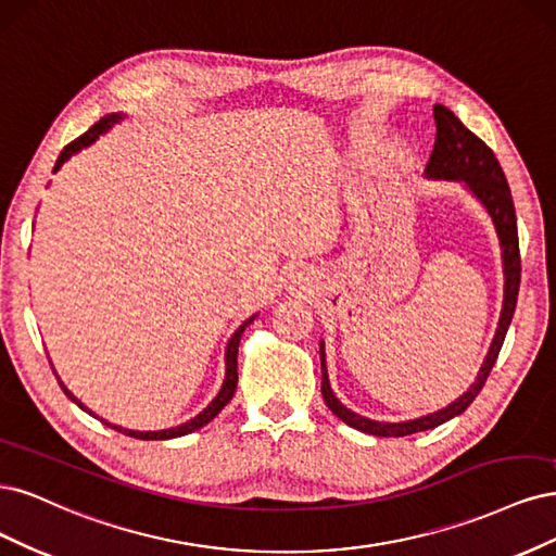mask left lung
<instances>
[{
    "instance_id": "left-lung-1",
    "label": "left lung",
    "mask_w": 556,
    "mask_h": 556,
    "mask_svg": "<svg viewBox=\"0 0 556 556\" xmlns=\"http://www.w3.org/2000/svg\"><path fill=\"white\" fill-rule=\"evenodd\" d=\"M434 122H437V140L432 156L427 161V175L439 177V180H462L473 191L476 199L488 207L490 217L496 226V236L501 242V256H504V309H501L498 328L492 339V346L488 351L485 363H482L476 383L464 392V395L445 406L437 414H429L418 420L408 422H376L369 418H363L349 410L342 402H339L328 381V369H326V351L324 342H320V371H324V381H320V392H324V400L332 414L344 420L349 427L361 429L365 434L374 437H408L416 432H425V429H432L443 425L459 414H464L471 406V402L478 397V392L485 386L488 376L496 363L498 351L504 346V339L508 332V326L515 314L517 304V291H519V270H522V263H519V240H517V217H515V205L510 187L504 170H501L494 152L482 142L476 134H471L464 124L455 117V113L445 105H434Z\"/></svg>"
}]
</instances>
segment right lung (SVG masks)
<instances>
[{
	"label": "right lung",
	"instance_id": "obj_1",
	"mask_svg": "<svg viewBox=\"0 0 556 556\" xmlns=\"http://www.w3.org/2000/svg\"><path fill=\"white\" fill-rule=\"evenodd\" d=\"M117 122V117L115 115H111V117H103V119H99L92 129L89 131H85L80 138H76L74 142H68V146L62 150V154H60V159L55 161V168H52V173H58L60 168H62V164L64 161L71 156V154H76V152H80L83 148H87V146H92V142L103 134V131H109L113 124ZM256 316H252L249 320H244V324L236 330V334L230 337V342H228V346H226V379H224V386H222V390H219V395L212 400V404L205 408V410H201L199 416H195L193 420H189V422H185V425H180V427H170V429H161V432H134V429H124V427H117V425H111V422H105V425H111L113 429H117V432H122V434H127V437H134V439H140V441H164V439H175V437H185V434H189V432H195V429H201L203 425H207L210 420H214L217 418L219 414H222V408L232 400V392H236V388H238V346H240V337H242V332H244V328L252 324ZM55 371V369H52ZM60 381V379H58ZM60 386H62V390H64V395L68 397V400H74L80 408H85V410H89L87 406H83L74 395H71V392L64 388V383L60 381ZM89 414H92V410H89ZM94 416V414H92Z\"/></svg>",
	"mask_w": 556,
	"mask_h": 556
}]
</instances>
